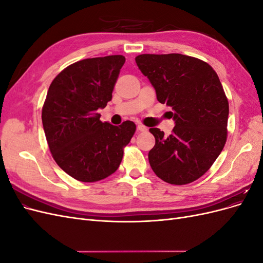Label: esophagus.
<instances>
[{"mask_svg":"<svg viewBox=\"0 0 263 263\" xmlns=\"http://www.w3.org/2000/svg\"><path fill=\"white\" fill-rule=\"evenodd\" d=\"M137 130H138V132H142V133H144V132H147V130H148V128H147L146 126L139 124V125L137 126Z\"/></svg>","mask_w":263,"mask_h":263,"instance_id":"34e87169","label":"esophagus"}]
</instances>
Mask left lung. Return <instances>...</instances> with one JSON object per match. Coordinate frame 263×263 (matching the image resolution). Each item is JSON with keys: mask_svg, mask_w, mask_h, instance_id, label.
<instances>
[{"mask_svg": "<svg viewBox=\"0 0 263 263\" xmlns=\"http://www.w3.org/2000/svg\"><path fill=\"white\" fill-rule=\"evenodd\" d=\"M135 60L157 100L172 107L176 124L168 137L149 129L156 139L148 154L151 169L170 184H187L211 168L227 139L229 106L219 78L209 63L181 53L139 54Z\"/></svg>", "mask_w": 263, "mask_h": 263, "instance_id": "8db88e82", "label": "left lung"}]
</instances>
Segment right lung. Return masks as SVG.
<instances>
[{
	"instance_id": "add662e5",
	"label": "right lung",
	"mask_w": 263,
	"mask_h": 263,
	"mask_svg": "<svg viewBox=\"0 0 263 263\" xmlns=\"http://www.w3.org/2000/svg\"><path fill=\"white\" fill-rule=\"evenodd\" d=\"M124 63L122 54L78 61L62 70L47 92L42 112L47 142L54 161L78 181L97 182L113 174L136 130L130 121L102 123L98 113L112 100Z\"/></svg>"
}]
</instances>
